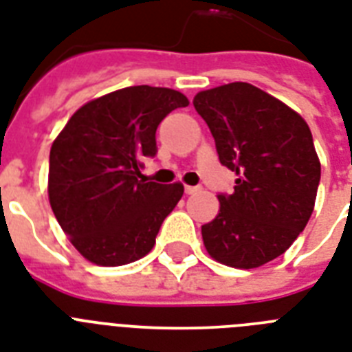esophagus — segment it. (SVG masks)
<instances>
[{"mask_svg": "<svg viewBox=\"0 0 352 352\" xmlns=\"http://www.w3.org/2000/svg\"><path fill=\"white\" fill-rule=\"evenodd\" d=\"M201 190H203L201 186H184V192H186L188 195H193V193L201 192Z\"/></svg>", "mask_w": 352, "mask_h": 352, "instance_id": "esophagus-1", "label": "esophagus"}]
</instances>
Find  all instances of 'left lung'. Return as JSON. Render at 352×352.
Listing matches in <instances>:
<instances>
[{"instance_id":"8db88e82","label":"left lung","mask_w":352,"mask_h":352,"mask_svg":"<svg viewBox=\"0 0 352 352\" xmlns=\"http://www.w3.org/2000/svg\"><path fill=\"white\" fill-rule=\"evenodd\" d=\"M195 111L214 135L221 164L235 171L232 195L203 225L210 257L257 268L287 252L311 219L322 164L300 113L246 82L201 91Z\"/></svg>"}]
</instances>
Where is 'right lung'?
I'll return each mask as SVG.
<instances>
[{"label":"right lung","instance_id":"1","mask_svg":"<svg viewBox=\"0 0 352 352\" xmlns=\"http://www.w3.org/2000/svg\"><path fill=\"white\" fill-rule=\"evenodd\" d=\"M188 104L175 89L131 85L84 104L54 138L49 203L87 261L120 267L151 252L184 186L146 182L140 160L157 153L166 115Z\"/></svg>","mask_w":352,"mask_h":352}]
</instances>
